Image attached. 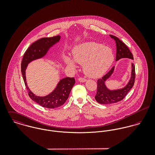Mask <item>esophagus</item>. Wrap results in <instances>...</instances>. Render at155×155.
<instances>
[{"label":"esophagus","mask_w":155,"mask_h":155,"mask_svg":"<svg viewBox=\"0 0 155 155\" xmlns=\"http://www.w3.org/2000/svg\"><path fill=\"white\" fill-rule=\"evenodd\" d=\"M78 81L80 82H85L87 81V80L85 79H84L82 78H79L78 79Z\"/></svg>","instance_id":"esophagus-1"}]
</instances>
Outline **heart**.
Returning a JSON list of instances; mask_svg holds the SVG:
<instances>
[{
	"mask_svg": "<svg viewBox=\"0 0 155 155\" xmlns=\"http://www.w3.org/2000/svg\"><path fill=\"white\" fill-rule=\"evenodd\" d=\"M72 58L68 56L64 57V61L67 66L76 68L77 66L75 62L83 65L85 74L94 79L103 76L114 60L111 48L94 42H84L74 46L72 50Z\"/></svg>",
	"mask_w": 155,
	"mask_h": 155,
	"instance_id": "b5f03b06",
	"label": "heart"
}]
</instances>
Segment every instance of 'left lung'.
<instances>
[{"label": "left lung", "instance_id": "1", "mask_svg": "<svg viewBox=\"0 0 155 155\" xmlns=\"http://www.w3.org/2000/svg\"><path fill=\"white\" fill-rule=\"evenodd\" d=\"M115 42L116 46V61L121 58H129L134 60L133 55L127 46L119 40L117 37L109 35ZM115 67L113 66L110 70L104 76L102 79L97 81V92L95 97V100L101 104H110L117 103L122 100L130 89L133 88L135 81V66L131 63V77L127 84L123 88L110 89L106 86V82L109 79L114 73Z\"/></svg>", "mask_w": 155, "mask_h": 155}]
</instances>
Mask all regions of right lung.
<instances>
[{"instance_id": "right-lung-1", "label": "right lung", "mask_w": 155, "mask_h": 155, "mask_svg": "<svg viewBox=\"0 0 155 155\" xmlns=\"http://www.w3.org/2000/svg\"><path fill=\"white\" fill-rule=\"evenodd\" d=\"M61 36L52 38H44L39 39L31 45L25 51L21 62V73L23 80L28 92L30 98L42 106L48 109H54L63 105L68 98L70 92L75 84L74 78H64L60 80L55 88L45 96H38L29 89L25 76V70L28 64L31 61L43 58L54 45L60 42Z\"/></svg>"}]
</instances>
